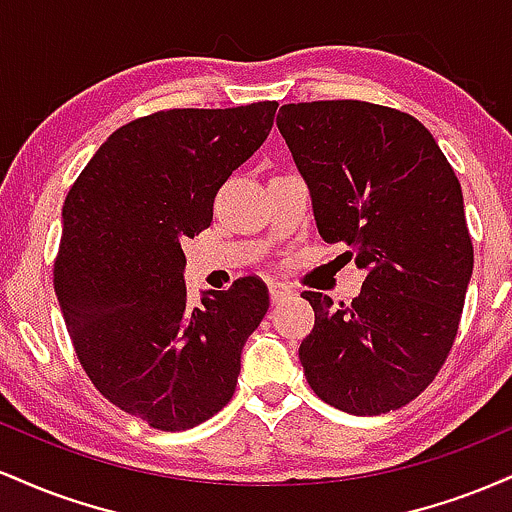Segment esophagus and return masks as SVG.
Segmentation results:
<instances>
[{"label": "esophagus", "mask_w": 512, "mask_h": 512, "mask_svg": "<svg viewBox=\"0 0 512 512\" xmlns=\"http://www.w3.org/2000/svg\"><path fill=\"white\" fill-rule=\"evenodd\" d=\"M289 296H293V291L286 284H279V281H272V284H269V298H272V305H279Z\"/></svg>", "instance_id": "34e87169"}]
</instances>
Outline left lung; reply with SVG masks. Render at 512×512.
Wrapping results in <instances>:
<instances>
[{
  "instance_id": "1",
  "label": "left lung",
  "mask_w": 512,
  "mask_h": 512,
  "mask_svg": "<svg viewBox=\"0 0 512 512\" xmlns=\"http://www.w3.org/2000/svg\"><path fill=\"white\" fill-rule=\"evenodd\" d=\"M279 115L322 240L366 269L349 305L303 293L315 310L298 349L305 378L346 414H387L436 378L460 325L474 267L460 180L433 134L399 110L315 101Z\"/></svg>"
}]
</instances>
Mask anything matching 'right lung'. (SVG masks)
I'll return each mask as SVG.
<instances>
[{"label":"right lung","mask_w":512,"mask_h":512,"mask_svg":"<svg viewBox=\"0 0 512 512\" xmlns=\"http://www.w3.org/2000/svg\"><path fill=\"white\" fill-rule=\"evenodd\" d=\"M276 103L163 110L115 129L62 207L55 293L76 356L105 399L158 431L231 402L240 354L269 308L255 276L187 303L182 240L260 149Z\"/></svg>","instance_id":"1"}]
</instances>
